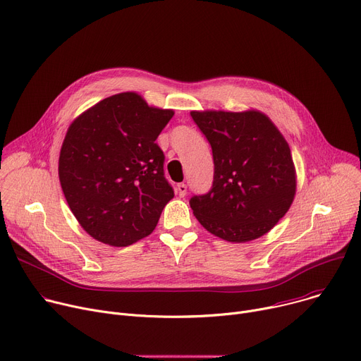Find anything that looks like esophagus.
Instances as JSON below:
<instances>
[{
  "label": "esophagus",
  "instance_id": "esophagus-1",
  "mask_svg": "<svg viewBox=\"0 0 361 361\" xmlns=\"http://www.w3.org/2000/svg\"><path fill=\"white\" fill-rule=\"evenodd\" d=\"M177 192H178L180 197H184V195L187 194V185L184 183L177 184Z\"/></svg>",
  "mask_w": 361,
  "mask_h": 361
}]
</instances>
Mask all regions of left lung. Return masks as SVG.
Wrapping results in <instances>:
<instances>
[{"label": "left lung", "mask_w": 361, "mask_h": 361, "mask_svg": "<svg viewBox=\"0 0 361 361\" xmlns=\"http://www.w3.org/2000/svg\"><path fill=\"white\" fill-rule=\"evenodd\" d=\"M190 114L210 142L214 161L212 190L190 200L195 219L226 242L267 235L297 192V171L281 130L257 109Z\"/></svg>", "instance_id": "left-lung-1"}]
</instances>
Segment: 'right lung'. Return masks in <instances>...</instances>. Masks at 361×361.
Instances as JSON below:
<instances>
[{"label":"right lung","mask_w":361,"mask_h":361,"mask_svg":"<svg viewBox=\"0 0 361 361\" xmlns=\"http://www.w3.org/2000/svg\"><path fill=\"white\" fill-rule=\"evenodd\" d=\"M173 115V109L149 106L137 92H122L69 125L59 180L73 216L93 239L123 247L152 233L174 197L155 144Z\"/></svg>","instance_id":"obj_1"}]
</instances>
